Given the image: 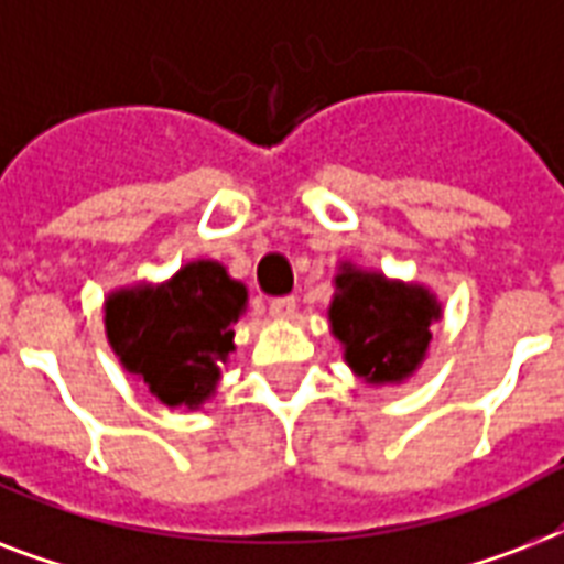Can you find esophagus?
Instances as JSON below:
<instances>
[{
  "instance_id": "esophagus-1",
  "label": "esophagus",
  "mask_w": 564,
  "mask_h": 564,
  "mask_svg": "<svg viewBox=\"0 0 564 564\" xmlns=\"http://www.w3.org/2000/svg\"><path fill=\"white\" fill-rule=\"evenodd\" d=\"M269 316L274 318V322H290L292 316H295V299H272L269 301Z\"/></svg>"
}]
</instances>
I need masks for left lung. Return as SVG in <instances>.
<instances>
[{
	"mask_svg": "<svg viewBox=\"0 0 564 564\" xmlns=\"http://www.w3.org/2000/svg\"><path fill=\"white\" fill-rule=\"evenodd\" d=\"M327 318L348 369L366 383L386 386L403 383L419 371L442 304L424 283L392 281L375 269L343 263Z\"/></svg>",
	"mask_w": 564,
	"mask_h": 564,
	"instance_id": "left-lung-1",
	"label": "left lung"
}]
</instances>
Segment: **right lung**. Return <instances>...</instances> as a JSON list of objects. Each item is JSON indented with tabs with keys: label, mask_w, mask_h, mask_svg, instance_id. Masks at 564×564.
<instances>
[{
	"label": "right lung",
	"mask_w": 564,
	"mask_h": 564,
	"mask_svg": "<svg viewBox=\"0 0 564 564\" xmlns=\"http://www.w3.org/2000/svg\"><path fill=\"white\" fill-rule=\"evenodd\" d=\"M246 283L219 260H193L170 281L108 292L105 334L128 375H137L166 406L198 410L219 386L246 313Z\"/></svg>",
	"instance_id": "1"
}]
</instances>
